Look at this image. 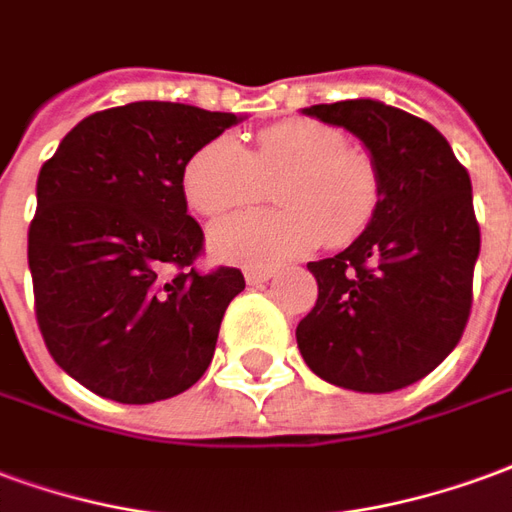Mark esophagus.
<instances>
[{
	"mask_svg": "<svg viewBox=\"0 0 512 512\" xmlns=\"http://www.w3.org/2000/svg\"><path fill=\"white\" fill-rule=\"evenodd\" d=\"M270 278H275V270H245V281L251 283V286L270 281Z\"/></svg>",
	"mask_w": 512,
	"mask_h": 512,
	"instance_id": "34e87169",
	"label": "esophagus"
}]
</instances>
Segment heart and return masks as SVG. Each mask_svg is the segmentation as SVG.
<instances>
[{
  "label": "heart",
  "mask_w": 512,
  "mask_h": 512,
  "mask_svg": "<svg viewBox=\"0 0 512 512\" xmlns=\"http://www.w3.org/2000/svg\"><path fill=\"white\" fill-rule=\"evenodd\" d=\"M283 204L248 212L210 231L212 253L245 267L297 259L327 240L343 248L363 237L382 207V171L360 144L319 119H281L256 133L253 149L229 133L201 144L182 169V193L204 218H220L264 196Z\"/></svg>",
  "instance_id": "b5f03b06"
}]
</instances>
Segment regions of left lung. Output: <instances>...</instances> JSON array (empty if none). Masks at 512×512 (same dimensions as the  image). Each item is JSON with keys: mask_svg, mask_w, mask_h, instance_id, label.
I'll return each instance as SVG.
<instances>
[{"mask_svg": "<svg viewBox=\"0 0 512 512\" xmlns=\"http://www.w3.org/2000/svg\"><path fill=\"white\" fill-rule=\"evenodd\" d=\"M371 149L382 207L363 237L311 261L319 283L297 346L327 382L390 393L434 371L461 341L472 313L480 223L469 171L425 119L376 100L305 108Z\"/></svg>", "mask_w": 512, "mask_h": 512, "instance_id": "left-lung-1", "label": "left lung"}]
</instances>
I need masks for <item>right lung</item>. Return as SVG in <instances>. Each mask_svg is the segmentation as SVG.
<instances>
[{"instance_id": "right-lung-1", "label": "right lung", "mask_w": 512, "mask_h": 512, "mask_svg": "<svg viewBox=\"0 0 512 512\" xmlns=\"http://www.w3.org/2000/svg\"><path fill=\"white\" fill-rule=\"evenodd\" d=\"M231 125L234 114L141 100L81 119L43 163L29 223L37 327L54 363L92 393L152 404L210 368L245 278L196 270L204 231L182 169ZM163 266L178 272L166 279Z\"/></svg>"}]
</instances>
